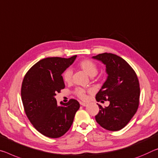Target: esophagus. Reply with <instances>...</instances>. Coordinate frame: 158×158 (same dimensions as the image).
I'll return each instance as SVG.
<instances>
[{"mask_svg":"<svg viewBox=\"0 0 158 158\" xmlns=\"http://www.w3.org/2000/svg\"><path fill=\"white\" fill-rule=\"evenodd\" d=\"M80 104H81V106H87L86 102H80Z\"/></svg>","mask_w":158,"mask_h":158,"instance_id":"34e87169","label":"esophagus"}]
</instances>
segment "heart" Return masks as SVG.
I'll use <instances>...</instances> for the list:
<instances>
[{"label":"heart","mask_w":158,"mask_h":158,"mask_svg":"<svg viewBox=\"0 0 158 158\" xmlns=\"http://www.w3.org/2000/svg\"><path fill=\"white\" fill-rule=\"evenodd\" d=\"M78 66L80 69L86 72V73L89 75L90 77H94L97 74L98 72V66L94 61L91 60L89 59L82 60L81 61L79 62ZM72 72L70 69H67L62 74V79L65 83H70L72 81ZM86 90L81 88H77L75 89L74 94H76L77 97H79L80 99H86Z\"/></svg>","instance_id":"obj_1"}]
</instances>
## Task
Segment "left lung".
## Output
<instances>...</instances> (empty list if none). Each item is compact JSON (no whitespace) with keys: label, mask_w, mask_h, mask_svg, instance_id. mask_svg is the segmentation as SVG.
Instances as JSON below:
<instances>
[{"label":"left lung","mask_w":158,"mask_h":158,"mask_svg":"<svg viewBox=\"0 0 158 158\" xmlns=\"http://www.w3.org/2000/svg\"><path fill=\"white\" fill-rule=\"evenodd\" d=\"M93 58L106 65L108 77L96 94L98 102L110 101L99 106L96 120L102 128L116 131L123 129L136 114L139 105L140 86L137 75L126 60L112 53L98 54Z\"/></svg>","instance_id":"8db88e82"}]
</instances>
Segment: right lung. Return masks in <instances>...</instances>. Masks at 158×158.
Segmentation results:
<instances>
[{"label": "right lung", "instance_id": "obj_1", "mask_svg": "<svg viewBox=\"0 0 158 158\" xmlns=\"http://www.w3.org/2000/svg\"><path fill=\"white\" fill-rule=\"evenodd\" d=\"M69 58L46 57L32 66L22 84L21 96L24 112L37 131L45 136L59 138L71 127L80 105L75 99L57 104V93L64 89L62 74L73 63Z\"/></svg>", "mask_w": 158, "mask_h": 158}]
</instances>
